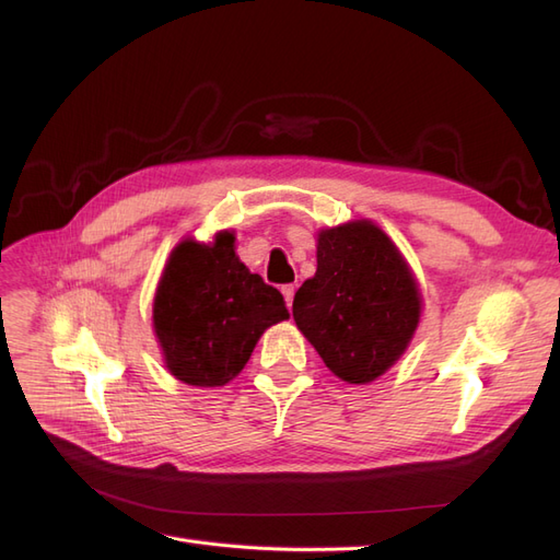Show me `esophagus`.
<instances>
[{"mask_svg":"<svg viewBox=\"0 0 560 560\" xmlns=\"http://www.w3.org/2000/svg\"><path fill=\"white\" fill-rule=\"evenodd\" d=\"M282 296H284V301H287V308H292V303H294V292H296V287L294 284H284L282 287Z\"/></svg>","mask_w":560,"mask_h":560,"instance_id":"esophagus-1","label":"esophagus"}]
</instances>
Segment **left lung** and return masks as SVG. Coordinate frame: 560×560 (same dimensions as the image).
Masks as SVG:
<instances>
[{"instance_id":"1","label":"left lung","mask_w":560,"mask_h":560,"mask_svg":"<svg viewBox=\"0 0 560 560\" xmlns=\"http://www.w3.org/2000/svg\"><path fill=\"white\" fill-rule=\"evenodd\" d=\"M294 322L334 376L364 385L411 343L420 290L395 243L369 219L317 235V270L299 287Z\"/></svg>"}]
</instances>
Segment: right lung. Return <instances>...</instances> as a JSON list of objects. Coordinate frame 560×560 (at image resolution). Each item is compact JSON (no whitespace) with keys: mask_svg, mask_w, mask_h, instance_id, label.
Returning a JSON list of instances; mask_svg holds the SVG:
<instances>
[{"mask_svg":"<svg viewBox=\"0 0 560 560\" xmlns=\"http://www.w3.org/2000/svg\"><path fill=\"white\" fill-rule=\"evenodd\" d=\"M233 233L214 243L182 241L154 296V331L171 374L196 387H219L247 364L261 334L290 317L282 294L249 273Z\"/></svg>","mask_w":560,"mask_h":560,"instance_id":"obj_1","label":"right lung"}]
</instances>
